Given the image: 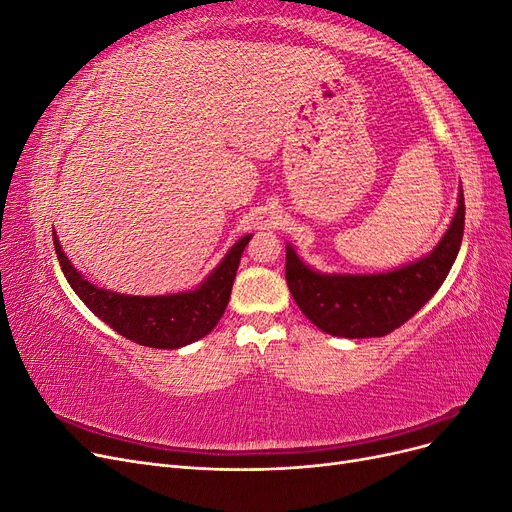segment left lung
<instances>
[{"mask_svg":"<svg viewBox=\"0 0 512 512\" xmlns=\"http://www.w3.org/2000/svg\"><path fill=\"white\" fill-rule=\"evenodd\" d=\"M466 203L459 190L457 211L431 254L406 267L371 275L320 273L309 269L286 245V282L301 312L333 337H382L408 322L451 271L459 254Z\"/></svg>","mask_w":512,"mask_h":512,"instance_id":"8db88e82","label":"left lung"}]
</instances>
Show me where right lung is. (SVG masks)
<instances>
[{"label": "right lung", "instance_id": "right-lung-1", "mask_svg": "<svg viewBox=\"0 0 512 512\" xmlns=\"http://www.w3.org/2000/svg\"><path fill=\"white\" fill-rule=\"evenodd\" d=\"M250 239L252 235H247L232 245L220 265L194 290L162 294V297H132V294H119L87 282L83 273L74 269L68 256L61 252L53 230L59 267L91 312L119 335L132 339L134 344L164 350L188 346L211 333L220 322L230 299L241 254Z\"/></svg>", "mask_w": 512, "mask_h": 512}]
</instances>
